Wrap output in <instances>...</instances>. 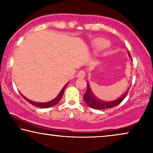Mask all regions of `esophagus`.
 <instances>
[{"label":"esophagus","instance_id":"1","mask_svg":"<svg viewBox=\"0 0 153 153\" xmlns=\"http://www.w3.org/2000/svg\"><path fill=\"white\" fill-rule=\"evenodd\" d=\"M77 77L79 78H84L85 77V73L84 71H80L77 74Z\"/></svg>","mask_w":153,"mask_h":153}]
</instances>
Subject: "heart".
<instances>
[{
	"mask_svg": "<svg viewBox=\"0 0 153 153\" xmlns=\"http://www.w3.org/2000/svg\"><path fill=\"white\" fill-rule=\"evenodd\" d=\"M109 42L108 40L105 39H100L97 40V43H96V47L98 50H103V49L106 48L108 45Z\"/></svg>",
	"mask_w": 153,
	"mask_h": 153,
	"instance_id": "1",
	"label": "heart"
}]
</instances>
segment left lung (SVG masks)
Returning <instances> with one entry per match:
<instances>
[{
	"instance_id": "1",
	"label": "left lung",
	"mask_w": 153,
	"mask_h": 153,
	"mask_svg": "<svg viewBox=\"0 0 153 153\" xmlns=\"http://www.w3.org/2000/svg\"><path fill=\"white\" fill-rule=\"evenodd\" d=\"M129 57L131 58V55H130V53H128ZM87 92L85 94V95L83 96V99H84L85 102L87 103V105H89V107L91 108L97 109V110H104V109H108L111 108L115 107L116 105H117L119 103H120L122 101H123V99H125L127 96L128 91H129V89L126 91L125 93H124V94L121 96L120 97H119L118 99H115L114 101H102L101 99H97V97H95L94 95L93 94L92 91H91L90 87H89V82L87 83Z\"/></svg>"
}]
</instances>
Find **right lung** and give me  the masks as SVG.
<instances>
[{
	"instance_id": "add662e5",
	"label": "right lung",
	"mask_w": 153,
	"mask_h": 153,
	"mask_svg": "<svg viewBox=\"0 0 153 153\" xmlns=\"http://www.w3.org/2000/svg\"><path fill=\"white\" fill-rule=\"evenodd\" d=\"M68 82L66 83V85H64V87H63V89L61 90V91L59 92V94L56 96V97L54 98V99L52 101H48V102H45V103H38V102H34V101H32L29 100V99H26V98L25 97H24L23 95L22 94V97H23V98H24L25 99L26 101H27L28 102H29L30 104L35 105V106L36 107H38V108H50L52 106H54V105H55L56 103H59V101L61 99H62V98L63 97V94H64V89L65 88H66L67 85H68Z\"/></svg>"
}]
</instances>
